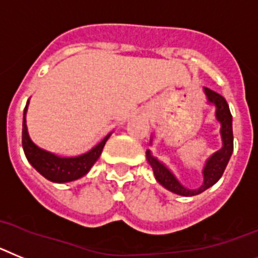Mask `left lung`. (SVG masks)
Returning <instances> with one entry per match:
<instances>
[{"label":"left lung","mask_w":258,"mask_h":258,"mask_svg":"<svg viewBox=\"0 0 258 258\" xmlns=\"http://www.w3.org/2000/svg\"><path fill=\"white\" fill-rule=\"evenodd\" d=\"M204 93H205L208 104L216 107V119L221 124L219 135H221V140H222V147L205 161V166L203 169L204 180L200 187L195 188V189L184 187L182 183L179 182L178 178L172 174L171 170L166 165H163L157 157H154L149 149H147V160L153 169L154 178H156L157 182L172 194L180 195V196H195V195L207 191L208 188L212 187L213 184H216L221 179V176L223 175V171H225L232 151H234L232 115L230 113V107H228L227 102L217 92L205 88V87H204ZM152 140H153V138H151V144Z\"/></svg>","instance_id":"8db88e82"}]
</instances>
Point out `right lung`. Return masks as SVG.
I'll return each instance as SVG.
<instances>
[{
	"label": "right lung",
	"instance_id": "1",
	"mask_svg": "<svg viewBox=\"0 0 258 258\" xmlns=\"http://www.w3.org/2000/svg\"><path fill=\"white\" fill-rule=\"evenodd\" d=\"M28 104H30V100L27 101L23 113L22 145H23V151L27 160L32 165L33 169H36V171H39L44 178L54 183L73 182V180H76V179L86 175L87 172L91 170V167L95 165L96 161L98 160V157L101 156L105 143L107 142V139L110 138L111 132L109 135L105 136L101 142L98 143L97 145H95L87 153L76 157L57 156V154L37 147L31 140L26 123V114L27 109H28Z\"/></svg>",
	"mask_w": 258,
	"mask_h": 258
}]
</instances>
